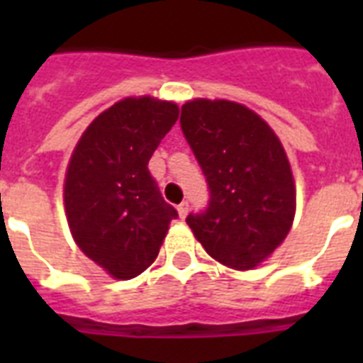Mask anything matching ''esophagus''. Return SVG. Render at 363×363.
I'll use <instances>...</instances> for the list:
<instances>
[{"label": "esophagus", "instance_id": "obj_1", "mask_svg": "<svg viewBox=\"0 0 363 363\" xmlns=\"http://www.w3.org/2000/svg\"><path fill=\"white\" fill-rule=\"evenodd\" d=\"M177 211H179V216H181V218H186L188 211H190V205H188V201H182V203L177 207Z\"/></svg>", "mask_w": 363, "mask_h": 363}]
</instances>
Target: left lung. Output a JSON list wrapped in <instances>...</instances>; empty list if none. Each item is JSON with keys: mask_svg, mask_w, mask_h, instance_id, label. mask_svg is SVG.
I'll return each mask as SVG.
<instances>
[{"mask_svg": "<svg viewBox=\"0 0 363 363\" xmlns=\"http://www.w3.org/2000/svg\"><path fill=\"white\" fill-rule=\"evenodd\" d=\"M181 128L209 184V207L188 215L186 224L216 262L252 269L284 241L296 215L279 137L254 111L228 99L186 101Z\"/></svg>", "mask_w": 363, "mask_h": 363, "instance_id": "left-lung-1", "label": "left lung"}]
</instances>
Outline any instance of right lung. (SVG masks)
<instances>
[{
    "label": "right lung",
    "mask_w": 363,
    "mask_h": 363,
    "mask_svg": "<svg viewBox=\"0 0 363 363\" xmlns=\"http://www.w3.org/2000/svg\"><path fill=\"white\" fill-rule=\"evenodd\" d=\"M177 118L173 101L125 98L94 118L71 154L64 184L71 235L115 279L141 275L179 216L148 171Z\"/></svg>",
    "instance_id": "right-lung-1"
}]
</instances>
